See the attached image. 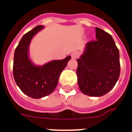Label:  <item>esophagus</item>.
<instances>
[{"label":"esophagus","mask_w":132,"mask_h":132,"mask_svg":"<svg viewBox=\"0 0 132 132\" xmlns=\"http://www.w3.org/2000/svg\"><path fill=\"white\" fill-rule=\"evenodd\" d=\"M71 56L72 59L78 58V56H79V52H78V51H75V52H73V53H71Z\"/></svg>","instance_id":"1"}]
</instances>
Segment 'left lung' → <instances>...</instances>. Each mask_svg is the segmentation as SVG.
<instances>
[{"mask_svg":"<svg viewBox=\"0 0 132 132\" xmlns=\"http://www.w3.org/2000/svg\"><path fill=\"white\" fill-rule=\"evenodd\" d=\"M96 40L86 44L77 59L78 83L81 92L102 96L111 91L120 75L119 52L109 34L96 28Z\"/></svg>","mask_w":132,"mask_h":132,"instance_id":"obj_1","label":"left lung"}]
</instances>
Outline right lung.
I'll use <instances>...</instances> for the list:
<instances>
[{
    "mask_svg": "<svg viewBox=\"0 0 132 132\" xmlns=\"http://www.w3.org/2000/svg\"><path fill=\"white\" fill-rule=\"evenodd\" d=\"M44 28L38 26L22 37L15 51L13 77L20 90L32 98H41L51 94L56 88L59 76L71 56L63 60L51 61L36 65L29 58V48L33 37Z\"/></svg>",
    "mask_w": 132,
    "mask_h": 132,
    "instance_id": "1",
    "label": "right lung"
}]
</instances>
